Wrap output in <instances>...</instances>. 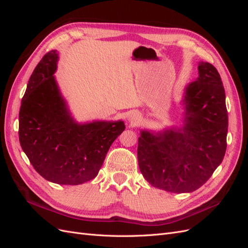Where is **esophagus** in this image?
Masks as SVG:
<instances>
[{"label": "esophagus", "instance_id": "obj_1", "mask_svg": "<svg viewBox=\"0 0 248 248\" xmlns=\"http://www.w3.org/2000/svg\"><path fill=\"white\" fill-rule=\"evenodd\" d=\"M140 117L139 114H131V115L129 116V118H128L129 122H130L131 124H133V125L138 124V123L140 122Z\"/></svg>", "mask_w": 248, "mask_h": 248}]
</instances>
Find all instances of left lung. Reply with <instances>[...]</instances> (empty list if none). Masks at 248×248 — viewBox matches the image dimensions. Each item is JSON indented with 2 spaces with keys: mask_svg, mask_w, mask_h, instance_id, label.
I'll return each mask as SVG.
<instances>
[{
  "mask_svg": "<svg viewBox=\"0 0 248 248\" xmlns=\"http://www.w3.org/2000/svg\"><path fill=\"white\" fill-rule=\"evenodd\" d=\"M199 77L185 87L183 124L161 131L140 130L138 160L152 186L184 193L204 185L227 150L228 110L218 71L199 62Z\"/></svg>",
  "mask_w": 248,
  "mask_h": 248,
  "instance_id": "left-lung-1",
  "label": "left lung"
}]
</instances>
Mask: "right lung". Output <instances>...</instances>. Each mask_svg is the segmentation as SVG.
Segmentation results:
<instances>
[{
  "label": "right lung",
  "mask_w": 248,
  "mask_h": 248,
  "mask_svg": "<svg viewBox=\"0 0 248 248\" xmlns=\"http://www.w3.org/2000/svg\"><path fill=\"white\" fill-rule=\"evenodd\" d=\"M58 61L57 50L47 52L29 79L19 109V142L44 179L78 185L98 175L125 124L122 120L77 122L54 76Z\"/></svg>",
  "instance_id": "1"
}]
</instances>
